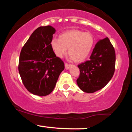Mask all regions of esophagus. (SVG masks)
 I'll return each mask as SVG.
<instances>
[{"mask_svg": "<svg viewBox=\"0 0 132 132\" xmlns=\"http://www.w3.org/2000/svg\"><path fill=\"white\" fill-rule=\"evenodd\" d=\"M71 66V64H68V63H65V69H69Z\"/></svg>", "mask_w": 132, "mask_h": 132, "instance_id": "1", "label": "esophagus"}]
</instances>
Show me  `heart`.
<instances>
[{"mask_svg": "<svg viewBox=\"0 0 132 132\" xmlns=\"http://www.w3.org/2000/svg\"><path fill=\"white\" fill-rule=\"evenodd\" d=\"M94 45V38L91 33L80 30L67 31L59 36V39L53 38L50 46L55 55L62 57L67 53L76 62L86 60L91 52Z\"/></svg>", "mask_w": 132, "mask_h": 132, "instance_id": "heart-1", "label": "heart"}]
</instances>
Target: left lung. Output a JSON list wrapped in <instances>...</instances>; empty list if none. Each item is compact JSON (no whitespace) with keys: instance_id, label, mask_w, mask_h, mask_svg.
I'll return each instance as SVG.
<instances>
[{"instance_id":"left-lung-1","label":"left lung","mask_w":132,"mask_h":132,"mask_svg":"<svg viewBox=\"0 0 132 132\" xmlns=\"http://www.w3.org/2000/svg\"><path fill=\"white\" fill-rule=\"evenodd\" d=\"M78 66L80 75L76 81L82 91L93 93L105 87L113 77L116 66V53L109 39L99 40L90 60Z\"/></svg>"}]
</instances>
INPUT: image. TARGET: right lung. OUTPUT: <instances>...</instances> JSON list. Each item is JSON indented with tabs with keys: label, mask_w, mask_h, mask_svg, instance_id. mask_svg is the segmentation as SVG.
Here are the masks:
<instances>
[{
	"label": "right lung",
	"mask_w": 132,
	"mask_h": 132,
	"mask_svg": "<svg viewBox=\"0 0 132 132\" xmlns=\"http://www.w3.org/2000/svg\"><path fill=\"white\" fill-rule=\"evenodd\" d=\"M56 30L40 27L23 46L19 57V71L23 85L30 92L39 96L51 93L64 64L56 57L50 46Z\"/></svg>",
	"instance_id": "obj_1"
}]
</instances>
